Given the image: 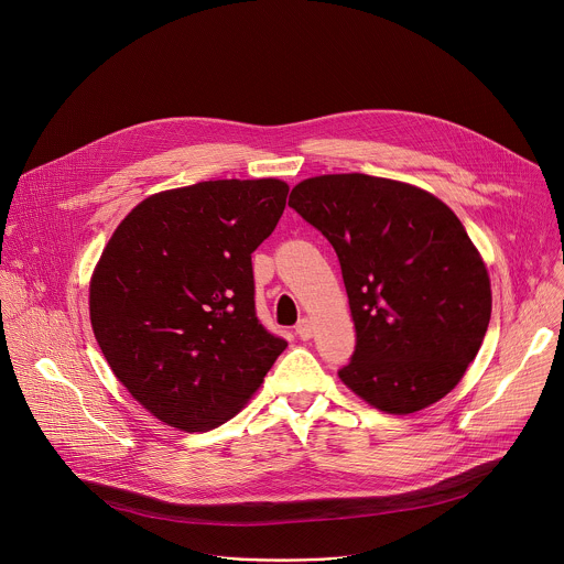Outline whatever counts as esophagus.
Masks as SVG:
<instances>
[{
  "mask_svg": "<svg viewBox=\"0 0 564 564\" xmlns=\"http://www.w3.org/2000/svg\"><path fill=\"white\" fill-rule=\"evenodd\" d=\"M312 333H314L312 321H310V318H301L299 324H296V335H299V339L307 341V339H312Z\"/></svg>",
  "mask_w": 564,
  "mask_h": 564,
  "instance_id": "esophagus-1",
  "label": "esophagus"
}]
</instances>
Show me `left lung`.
Instances as JSON below:
<instances>
[{"label": "left lung", "mask_w": 564, "mask_h": 564, "mask_svg": "<svg viewBox=\"0 0 564 564\" xmlns=\"http://www.w3.org/2000/svg\"><path fill=\"white\" fill-rule=\"evenodd\" d=\"M288 205L341 263L357 344L339 379L388 415L446 397L491 318L485 259L453 209L422 187L366 174L305 178Z\"/></svg>", "instance_id": "8db88e82"}]
</instances>
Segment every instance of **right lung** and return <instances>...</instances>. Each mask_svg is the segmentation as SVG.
I'll use <instances>...</instances> for the list:
<instances>
[{"label":"right lung","instance_id":"1","mask_svg":"<svg viewBox=\"0 0 564 564\" xmlns=\"http://www.w3.org/2000/svg\"><path fill=\"white\" fill-rule=\"evenodd\" d=\"M288 192L279 178L158 192L111 234L89 283L91 328L118 381L163 424H225L288 348L259 324L252 274Z\"/></svg>","mask_w":564,"mask_h":564}]
</instances>
